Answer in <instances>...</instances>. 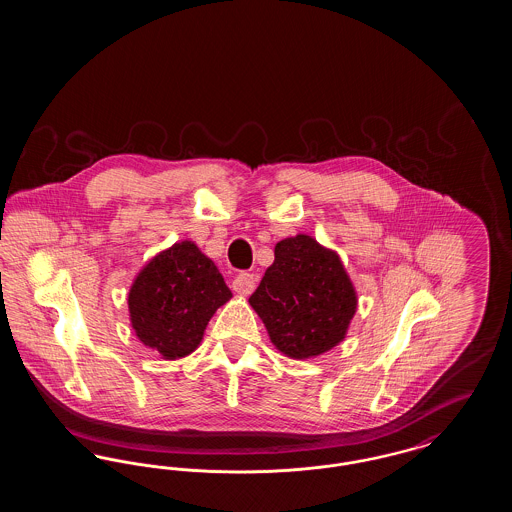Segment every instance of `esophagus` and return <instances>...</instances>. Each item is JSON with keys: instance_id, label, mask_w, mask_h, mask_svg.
I'll use <instances>...</instances> for the list:
<instances>
[{"instance_id": "1", "label": "esophagus", "mask_w": 512, "mask_h": 512, "mask_svg": "<svg viewBox=\"0 0 512 512\" xmlns=\"http://www.w3.org/2000/svg\"><path fill=\"white\" fill-rule=\"evenodd\" d=\"M255 284H257V278L255 274H249V272H240L234 282H232V288L234 292L240 293V295H249V293L255 290Z\"/></svg>"}]
</instances>
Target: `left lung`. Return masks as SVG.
I'll list each match as a JSON object with an SVG mask.
<instances>
[{
    "mask_svg": "<svg viewBox=\"0 0 512 512\" xmlns=\"http://www.w3.org/2000/svg\"><path fill=\"white\" fill-rule=\"evenodd\" d=\"M249 305L267 326L274 347L290 359H311L343 341L357 311V292L340 255L307 234L274 247Z\"/></svg>",
    "mask_w": 512,
    "mask_h": 512,
    "instance_id": "obj_1",
    "label": "left lung"
}]
</instances>
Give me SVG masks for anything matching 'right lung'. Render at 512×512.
Segmentation results:
<instances>
[{"instance_id":"right-lung-1","label":"right lung","mask_w":512,"mask_h":512,"mask_svg":"<svg viewBox=\"0 0 512 512\" xmlns=\"http://www.w3.org/2000/svg\"><path fill=\"white\" fill-rule=\"evenodd\" d=\"M232 292L215 263L194 242H180L155 255L128 292L132 328L163 359L190 355Z\"/></svg>"}]
</instances>
